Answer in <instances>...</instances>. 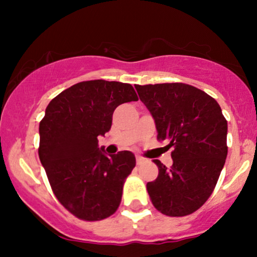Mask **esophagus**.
Returning <instances> with one entry per match:
<instances>
[{"label":"esophagus","instance_id":"1","mask_svg":"<svg viewBox=\"0 0 257 257\" xmlns=\"http://www.w3.org/2000/svg\"><path fill=\"white\" fill-rule=\"evenodd\" d=\"M146 159L144 157H140V156H137V164L138 166H141L143 163H145Z\"/></svg>","mask_w":257,"mask_h":257}]
</instances>
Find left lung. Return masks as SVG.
Segmentation results:
<instances>
[{
    "instance_id": "left-lung-1",
    "label": "left lung",
    "mask_w": 257,
    "mask_h": 257,
    "mask_svg": "<svg viewBox=\"0 0 257 257\" xmlns=\"http://www.w3.org/2000/svg\"><path fill=\"white\" fill-rule=\"evenodd\" d=\"M155 118L158 141L173 149V166L158 159V176L146 188L153 206L167 216H186L208 200L227 157V120L205 91L185 83L135 85Z\"/></svg>"
}]
</instances>
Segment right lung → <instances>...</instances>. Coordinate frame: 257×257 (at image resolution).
Segmentation results:
<instances>
[{"instance_id": "1", "label": "right lung", "mask_w": 257, "mask_h": 257, "mask_svg": "<svg viewBox=\"0 0 257 257\" xmlns=\"http://www.w3.org/2000/svg\"><path fill=\"white\" fill-rule=\"evenodd\" d=\"M138 100L132 84L94 79L73 84L47 106L38 156L54 196L79 220H104L118 209L135 157L129 151L107 157L98 137L111 129L117 106Z\"/></svg>"}]
</instances>
